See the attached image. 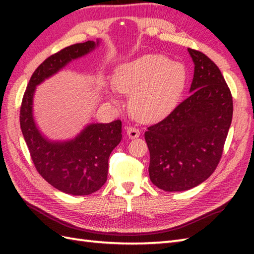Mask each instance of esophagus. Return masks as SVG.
<instances>
[{"label": "esophagus", "instance_id": "1", "mask_svg": "<svg viewBox=\"0 0 254 254\" xmlns=\"http://www.w3.org/2000/svg\"><path fill=\"white\" fill-rule=\"evenodd\" d=\"M127 136L130 137V138H135V137L139 136V134H141V131H139L138 128H136V127H130L127 130Z\"/></svg>", "mask_w": 254, "mask_h": 254}]
</instances>
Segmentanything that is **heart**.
<instances>
[{"label":"heart","mask_w":254,"mask_h":254,"mask_svg":"<svg viewBox=\"0 0 254 254\" xmlns=\"http://www.w3.org/2000/svg\"><path fill=\"white\" fill-rule=\"evenodd\" d=\"M186 84V69L161 55H146L117 68L115 87L131 94L130 110L139 120L148 121L170 112L179 101Z\"/></svg>","instance_id":"heart-1"}]
</instances>
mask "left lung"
Masks as SVG:
<instances>
[{"instance_id": "obj_1", "label": "left lung", "mask_w": 254, "mask_h": 254, "mask_svg": "<svg viewBox=\"0 0 254 254\" xmlns=\"http://www.w3.org/2000/svg\"><path fill=\"white\" fill-rule=\"evenodd\" d=\"M194 62L190 96L147 127L149 178L164 191H186L216 169L233 120V96L218 66L201 51Z\"/></svg>"}]
</instances>
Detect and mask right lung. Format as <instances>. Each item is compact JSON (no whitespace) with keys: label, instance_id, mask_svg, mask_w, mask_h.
I'll use <instances>...</instances> for the list:
<instances>
[{"label":"right lung","instance_id":"obj_1","mask_svg":"<svg viewBox=\"0 0 254 254\" xmlns=\"http://www.w3.org/2000/svg\"><path fill=\"white\" fill-rule=\"evenodd\" d=\"M98 45L99 40H88L64 48L46 59L31 75L20 106V128L37 171L52 187L72 195H88L105 185L108 159L122 138V123L120 120L91 123L73 139L53 142L38 130L32 116V100L37 85Z\"/></svg>","mask_w":254,"mask_h":254}]
</instances>
